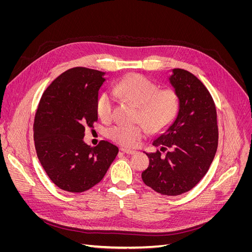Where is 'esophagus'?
Instances as JSON below:
<instances>
[{"mask_svg":"<svg viewBox=\"0 0 252 252\" xmlns=\"http://www.w3.org/2000/svg\"><path fill=\"white\" fill-rule=\"evenodd\" d=\"M121 151L124 152L126 155H135L136 151L135 150H130V149H126V148H121Z\"/></svg>","mask_w":252,"mask_h":252,"instance_id":"obj_1","label":"esophagus"}]
</instances>
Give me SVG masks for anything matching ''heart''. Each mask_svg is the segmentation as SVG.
Returning a JSON list of instances; mask_svg holds the SVG:
<instances>
[{
    "label": "heart",
    "instance_id": "1",
    "mask_svg": "<svg viewBox=\"0 0 252 252\" xmlns=\"http://www.w3.org/2000/svg\"><path fill=\"white\" fill-rule=\"evenodd\" d=\"M114 94L139 107L138 119L150 130L157 131L166 127L177 116L179 110V95L172 88L158 90L156 83L135 74L125 78L116 84ZM113 105L109 94H102L96 100V112L103 121L112 117ZM144 124L134 126L119 125L112 127L109 138L123 146L132 147L139 143L146 130Z\"/></svg>",
    "mask_w": 252,
    "mask_h": 252
}]
</instances>
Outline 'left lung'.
Wrapping results in <instances>:
<instances>
[{
  "label": "left lung",
  "mask_w": 252,
  "mask_h": 252,
  "mask_svg": "<svg viewBox=\"0 0 252 252\" xmlns=\"http://www.w3.org/2000/svg\"><path fill=\"white\" fill-rule=\"evenodd\" d=\"M170 71L168 82L179 95V110L152 140L159 150L144 151L149 166L142 172V180L158 193L179 195L192 189L208 171L219 132L216 106L204 84L187 70Z\"/></svg>",
  "instance_id": "left-lung-1"
}]
</instances>
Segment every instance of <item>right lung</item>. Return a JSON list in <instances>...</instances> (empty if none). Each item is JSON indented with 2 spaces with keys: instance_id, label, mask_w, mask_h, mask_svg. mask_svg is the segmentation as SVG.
Here are the masks:
<instances>
[{
  "instance_id": "right-lung-1",
  "label": "right lung",
  "mask_w": 252,
  "mask_h": 252,
  "mask_svg": "<svg viewBox=\"0 0 252 252\" xmlns=\"http://www.w3.org/2000/svg\"><path fill=\"white\" fill-rule=\"evenodd\" d=\"M105 72L75 67L44 91L34 118L36 156L59 188L83 192L104 178L119 148L107 141L95 147L84 142L85 128L97 120L96 100Z\"/></svg>"
}]
</instances>
